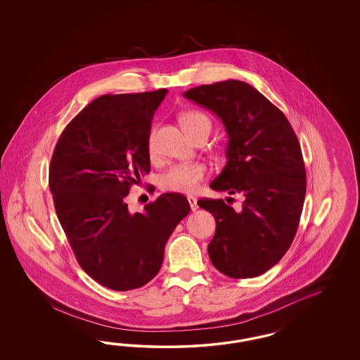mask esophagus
I'll return each mask as SVG.
<instances>
[{
  "instance_id": "34e87169",
  "label": "esophagus",
  "mask_w": 360,
  "mask_h": 360,
  "mask_svg": "<svg viewBox=\"0 0 360 360\" xmlns=\"http://www.w3.org/2000/svg\"><path fill=\"white\" fill-rule=\"evenodd\" d=\"M187 200H188V203H190V208H191V211H193V212L199 208L198 203H196V198H194V196H188V198H187Z\"/></svg>"
}]
</instances>
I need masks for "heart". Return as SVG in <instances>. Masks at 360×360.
Wrapping results in <instances>:
<instances>
[{"mask_svg":"<svg viewBox=\"0 0 360 360\" xmlns=\"http://www.w3.org/2000/svg\"><path fill=\"white\" fill-rule=\"evenodd\" d=\"M181 125L186 133L194 139L199 131H211V120L199 110H188L181 115ZM148 149L150 154L155 153V131L153 129L148 139ZM207 174L206 166L202 164L175 165L160 176V187L167 193L193 194L199 184Z\"/></svg>","mask_w":360,"mask_h":360,"instance_id":"heart-1","label":"heart"}]
</instances>
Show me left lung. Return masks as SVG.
Masks as SVG:
<instances>
[{
    "mask_svg": "<svg viewBox=\"0 0 360 360\" xmlns=\"http://www.w3.org/2000/svg\"><path fill=\"white\" fill-rule=\"evenodd\" d=\"M184 95L212 110L229 134L227 164L210 187L244 195L239 212L223 199L198 200L217 221L210 260L232 278L260 276L283 259L300 224L306 170L298 139L283 112L248 83L224 80Z\"/></svg>",
    "mask_w": 360,
    "mask_h": 360,
    "instance_id": "left-lung-1",
    "label": "left lung"
}]
</instances>
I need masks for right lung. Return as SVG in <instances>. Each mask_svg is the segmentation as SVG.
I'll return each instance as SVG.
<instances>
[{"label": "right lung", "instance_id": "obj_1", "mask_svg": "<svg viewBox=\"0 0 360 360\" xmlns=\"http://www.w3.org/2000/svg\"><path fill=\"white\" fill-rule=\"evenodd\" d=\"M167 89L103 95L79 112L56 142L49 186L82 269L112 290L141 288L160 272L165 245L190 212L166 193L131 214L125 198L150 172L148 139Z\"/></svg>", "mask_w": 360, "mask_h": 360}]
</instances>
